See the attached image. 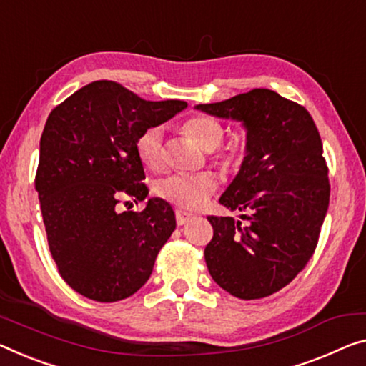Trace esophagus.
<instances>
[{
    "mask_svg": "<svg viewBox=\"0 0 366 366\" xmlns=\"http://www.w3.org/2000/svg\"><path fill=\"white\" fill-rule=\"evenodd\" d=\"M193 217L194 216L189 214V212H187V211H177V224H178V226H183V224L189 222Z\"/></svg>",
    "mask_w": 366,
    "mask_h": 366,
    "instance_id": "obj_1",
    "label": "esophagus"
}]
</instances>
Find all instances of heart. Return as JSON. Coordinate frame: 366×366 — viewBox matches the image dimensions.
<instances>
[{"label":"heart","instance_id":"1","mask_svg":"<svg viewBox=\"0 0 366 366\" xmlns=\"http://www.w3.org/2000/svg\"><path fill=\"white\" fill-rule=\"evenodd\" d=\"M183 132L194 140L202 150L212 152L222 144L224 127L211 116H193L183 124ZM164 134L159 127H150L140 134L136 150L145 167L159 170L164 162ZM229 160V155H224ZM217 188V178L211 172L177 173L157 184V193L182 209H199Z\"/></svg>","mask_w":366,"mask_h":366}]
</instances>
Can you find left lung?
<instances>
[{"label": "left lung", "instance_id": "left-lung-1", "mask_svg": "<svg viewBox=\"0 0 366 366\" xmlns=\"http://www.w3.org/2000/svg\"><path fill=\"white\" fill-rule=\"evenodd\" d=\"M196 109L245 129L244 162L219 202L252 211L249 224L207 217L214 235L204 258L222 290L260 300L291 283L316 250L330 196L319 131L306 108L265 88Z\"/></svg>", "mask_w": 366, "mask_h": 366}]
</instances>
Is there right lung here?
<instances>
[{"mask_svg": "<svg viewBox=\"0 0 366 366\" xmlns=\"http://www.w3.org/2000/svg\"><path fill=\"white\" fill-rule=\"evenodd\" d=\"M145 101L116 81H93L52 109L41 137L36 189L49 249L60 277L99 302L142 288L177 227L175 212L150 198L140 212H117L121 198L144 201L149 188L136 142L187 108Z\"/></svg>", "mask_w": 366, "mask_h": 366, "instance_id": "right-lung-1", "label": "right lung"}]
</instances>
